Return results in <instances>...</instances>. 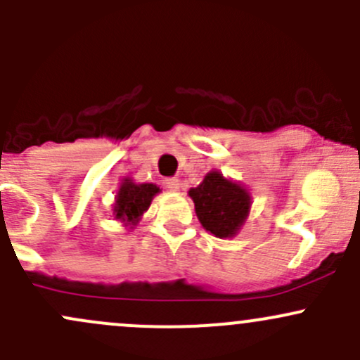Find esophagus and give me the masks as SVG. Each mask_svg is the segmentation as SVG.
I'll use <instances>...</instances> for the list:
<instances>
[{"mask_svg":"<svg viewBox=\"0 0 360 360\" xmlns=\"http://www.w3.org/2000/svg\"><path fill=\"white\" fill-rule=\"evenodd\" d=\"M163 184H165V188H169V190H179L181 186L179 179H176V177H167V179L163 181Z\"/></svg>","mask_w":360,"mask_h":360,"instance_id":"esophagus-1","label":"esophagus"}]
</instances>
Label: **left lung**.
I'll return each instance as SVG.
<instances>
[{
    "mask_svg": "<svg viewBox=\"0 0 360 360\" xmlns=\"http://www.w3.org/2000/svg\"><path fill=\"white\" fill-rule=\"evenodd\" d=\"M190 197L202 226L219 238L233 237L249 214L248 191L219 172L207 174L197 188H191Z\"/></svg>",
    "mask_w": 360,
    "mask_h": 360,
    "instance_id": "8db88e82",
    "label": "left lung"
}]
</instances>
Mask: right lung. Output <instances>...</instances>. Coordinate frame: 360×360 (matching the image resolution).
I'll use <instances>...</instances> for the list:
<instances>
[{
	"mask_svg": "<svg viewBox=\"0 0 360 360\" xmlns=\"http://www.w3.org/2000/svg\"><path fill=\"white\" fill-rule=\"evenodd\" d=\"M158 191L160 188L157 184H136L130 179H123L118 195H116V219L125 221L127 224H132V226L137 224L139 217L146 212Z\"/></svg>",
	"mask_w": 360,
	"mask_h": 360,
	"instance_id": "add662e5",
	"label": "right lung"
}]
</instances>
